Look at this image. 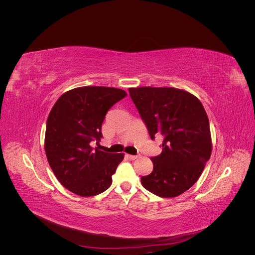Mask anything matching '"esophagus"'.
<instances>
[{
  "instance_id": "1",
  "label": "esophagus",
  "mask_w": 255,
  "mask_h": 255,
  "mask_svg": "<svg viewBox=\"0 0 255 255\" xmlns=\"http://www.w3.org/2000/svg\"><path fill=\"white\" fill-rule=\"evenodd\" d=\"M127 156H128L129 159H132V160H134V159H136V158L139 157V155H129V154H128Z\"/></svg>"
}]
</instances>
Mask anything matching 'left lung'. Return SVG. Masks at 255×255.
Instances as JSON below:
<instances>
[{"label":"left lung","mask_w":255,"mask_h":255,"mask_svg":"<svg viewBox=\"0 0 255 255\" xmlns=\"http://www.w3.org/2000/svg\"><path fill=\"white\" fill-rule=\"evenodd\" d=\"M150 137L163 135V151L142 186L161 198L182 195L202 174L212 154L210 122L200 100L173 87L128 88Z\"/></svg>","instance_id":"1"}]
</instances>
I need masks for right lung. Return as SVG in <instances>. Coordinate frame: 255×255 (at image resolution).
Masks as SVG:
<instances>
[{"mask_svg": "<svg viewBox=\"0 0 255 255\" xmlns=\"http://www.w3.org/2000/svg\"><path fill=\"white\" fill-rule=\"evenodd\" d=\"M127 97L122 89L84 86L66 91L49 114L44 150L50 167L64 187L81 197L97 196L112 185L125 154L92 149L111 107Z\"/></svg>", "mask_w": 255, "mask_h": 255, "instance_id": "obj_1", "label": "right lung"}]
</instances>
